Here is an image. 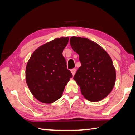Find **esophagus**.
Segmentation results:
<instances>
[{"label": "esophagus", "instance_id": "obj_1", "mask_svg": "<svg viewBox=\"0 0 135 135\" xmlns=\"http://www.w3.org/2000/svg\"><path fill=\"white\" fill-rule=\"evenodd\" d=\"M71 73H72V75H73V76L75 75V74L76 73V69H75V68H73V69H71Z\"/></svg>", "mask_w": 135, "mask_h": 135}]
</instances>
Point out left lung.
Returning <instances> with one entry per match:
<instances>
[{
    "mask_svg": "<svg viewBox=\"0 0 135 135\" xmlns=\"http://www.w3.org/2000/svg\"><path fill=\"white\" fill-rule=\"evenodd\" d=\"M70 43L79 56L81 66L73 79L87 100L105 98L114 86L115 70L109 54L102 47L86 38L72 37Z\"/></svg>",
    "mask_w": 135,
    "mask_h": 135,
    "instance_id": "1",
    "label": "left lung"
}]
</instances>
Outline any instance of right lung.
<instances>
[{
	"mask_svg": "<svg viewBox=\"0 0 135 135\" xmlns=\"http://www.w3.org/2000/svg\"><path fill=\"white\" fill-rule=\"evenodd\" d=\"M68 40L61 37L45 43L34 51L27 62L26 83L34 97L42 103L59 99L72 77L62 55Z\"/></svg>",
	"mask_w": 135,
	"mask_h": 135,
	"instance_id": "right-lung-1",
	"label": "right lung"
}]
</instances>
